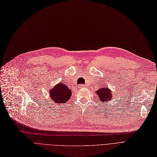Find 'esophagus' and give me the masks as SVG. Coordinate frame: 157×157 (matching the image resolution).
Listing matches in <instances>:
<instances>
[{
    "label": "esophagus",
    "instance_id": "obj_1",
    "mask_svg": "<svg viewBox=\"0 0 157 157\" xmlns=\"http://www.w3.org/2000/svg\"><path fill=\"white\" fill-rule=\"evenodd\" d=\"M78 86H79V88H81V89H83V88H85V85H83V84H81V85H79Z\"/></svg>",
    "mask_w": 157,
    "mask_h": 157
}]
</instances>
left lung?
I'll return each instance as SVG.
<instances>
[{"instance_id": "obj_1", "label": "left lung", "mask_w": 157, "mask_h": 157, "mask_svg": "<svg viewBox=\"0 0 157 157\" xmlns=\"http://www.w3.org/2000/svg\"><path fill=\"white\" fill-rule=\"evenodd\" d=\"M96 93L99 96V99L101 100V102L105 103L112 98V93L111 90L108 88H101L96 91Z\"/></svg>"}]
</instances>
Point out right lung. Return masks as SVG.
I'll list each match as a JSON object with an SVG mask.
<instances>
[{
  "mask_svg": "<svg viewBox=\"0 0 157 157\" xmlns=\"http://www.w3.org/2000/svg\"><path fill=\"white\" fill-rule=\"evenodd\" d=\"M50 98L56 103L62 105L65 103L71 97V90L68 86L63 83H59L56 85L54 89L49 92Z\"/></svg>",
  "mask_w": 157,
  "mask_h": 157,
  "instance_id": "right-lung-1",
  "label": "right lung"
}]
</instances>
